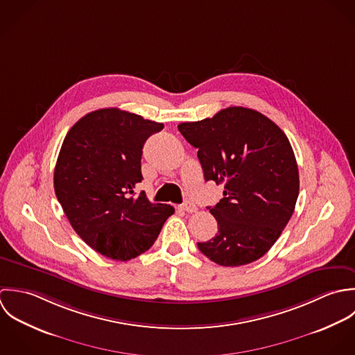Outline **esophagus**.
<instances>
[{"label":"esophagus","mask_w":355,"mask_h":355,"mask_svg":"<svg viewBox=\"0 0 355 355\" xmlns=\"http://www.w3.org/2000/svg\"><path fill=\"white\" fill-rule=\"evenodd\" d=\"M182 210L185 211V213H196L198 211V207H196V205L195 203H191V202H185L182 206Z\"/></svg>","instance_id":"1"}]
</instances>
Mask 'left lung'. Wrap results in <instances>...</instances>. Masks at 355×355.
I'll list each match as a JSON object with an SVG mask.
<instances>
[{"label":"left lung","mask_w":355,"mask_h":355,"mask_svg":"<svg viewBox=\"0 0 355 355\" xmlns=\"http://www.w3.org/2000/svg\"><path fill=\"white\" fill-rule=\"evenodd\" d=\"M198 148L205 180L225 184L209 207L218 233L199 250L220 266H243L263 257L295 210L299 171L283 130L261 112L229 107L213 118L178 125Z\"/></svg>","instance_id":"left-lung-1"}]
</instances>
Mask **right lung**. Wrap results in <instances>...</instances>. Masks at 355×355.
I'll return each instance as SVG.
<instances>
[{"label": "right lung", "mask_w": 355, "mask_h": 355, "mask_svg": "<svg viewBox=\"0 0 355 355\" xmlns=\"http://www.w3.org/2000/svg\"><path fill=\"white\" fill-rule=\"evenodd\" d=\"M163 123L119 108L80 118L67 133L55 167V192L78 236L94 251L129 261L152 247L168 205L150 203L141 182L142 146Z\"/></svg>", "instance_id": "1"}]
</instances>
